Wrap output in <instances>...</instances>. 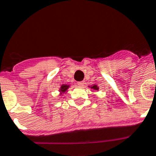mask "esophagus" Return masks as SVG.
Listing matches in <instances>:
<instances>
[{"instance_id": "esophagus-1", "label": "esophagus", "mask_w": 156, "mask_h": 156, "mask_svg": "<svg viewBox=\"0 0 156 156\" xmlns=\"http://www.w3.org/2000/svg\"><path fill=\"white\" fill-rule=\"evenodd\" d=\"M76 84H77V85H78V86H83L84 84V81H80V82H77Z\"/></svg>"}]
</instances>
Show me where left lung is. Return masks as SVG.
Segmentation results:
<instances>
[{"mask_svg": "<svg viewBox=\"0 0 156 156\" xmlns=\"http://www.w3.org/2000/svg\"><path fill=\"white\" fill-rule=\"evenodd\" d=\"M92 88H93V89H95V90H98V85H93V87H91Z\"/></svg>", "mask_w": 156, "mask_h": 156, "instance_id": "1", "label": "left lung"}]
</instances>
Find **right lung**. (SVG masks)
I'll return each instance as SVG.
<instances>
[{
    "label": "right lung",
    "mask_w": 156,
    "mask_h": 156,
    "mask_svg": "<svg viewBox=\"0 0 156 156\" xmlns=\"http://www.w3.org/2000/svg\"><path fill=\"white\" fill-rule=\"evenodd\" d=\"M69 88V85H67V84H63V85L61 86L60 88V93H66L67 90H68V88Z\"/></svg>",
    "instance_id": "add662e5"
}]
</instances>
